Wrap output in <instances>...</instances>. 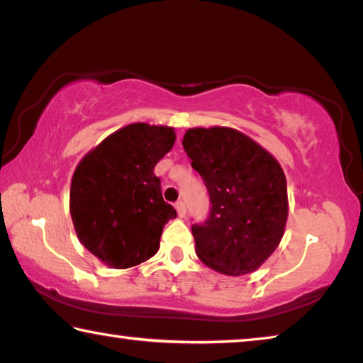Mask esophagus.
Masks as SVG:
<instances>
[{
    "instance_id": "1",
    "label": "esophagus",
    "mask_w": 363,
    "mask_h": 363,
    "mask_svg": "<svg viewBox=\"0 0 363 363\" xmlns=\"http://www.w3.org/2000/svg\"><path fill=\"white\" fill-rule=\"evenodd\" d=\"M176 211H177V216L179 218H186V205H184V201H177L174 205Z\"/></svg>"
}]
</instances>
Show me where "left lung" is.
Returning <instances> with one entry per match:
<instances>
[{
  "label": "left lung",
  "mask_w": 363,
  "mask_h": 363,
  "mask_svg": "<svg viewBox=\"0 0 363 363\" xmlns=\"http://www.w3.org/2000/svg\"><path fill=\"white\" fill-rule=\"evenodd\" d=\"M182 147L211 200L210 216L192 225L196 256L224 275L255 272L285 233L288 194L280 163L227 126L190 128Z\"/></svg>",
  "instance_id": "1"
}]
</instances>
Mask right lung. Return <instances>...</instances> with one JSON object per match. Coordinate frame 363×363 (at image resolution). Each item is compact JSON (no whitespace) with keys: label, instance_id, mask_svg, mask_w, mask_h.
Segmentation results:
<instances>
[{"label":"right lung","instance_id":"1","mask_svg":"<svg viewBox=\"0 0 363 363\" xmlns=\"http://www.w3.org/2000/svg\"><path fill=\"white\" fill-rule=\"evenodd\" d=\"M174 143V128L131 123L79 160L70 216L78 240L106 266L128 269L158 251L176 210L163 200L153 168Z\"/></svg>","mask_w":363,"mask_h":363}]
</instances>
